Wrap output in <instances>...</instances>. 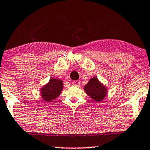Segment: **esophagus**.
<instances>
[{"label": "esophagus", "instance_id": "obj_1", "mask_svg": "<svg viewBox=\"0 0 150 150\" xmlns=\"http://www.w3.org/2000/svg\"><path fill=\"white\" fill-rule=\"evenodd\" d=\"M72 83H73V85L79 86L80 84V80H75V81H73V82Z\"/></svg>", "mask_w": 150, "mask_h": 150}]
</instances>
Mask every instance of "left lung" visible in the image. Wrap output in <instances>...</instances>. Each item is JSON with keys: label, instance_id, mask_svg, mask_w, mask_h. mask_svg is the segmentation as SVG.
I'll list each match as a JSON object with an SVG mask.
<instances>
[{"label": "left lung", "instance_id": "1", "mask_svg": "<svg viewBox=\"0 0 150 150\" xmlns=\"http://www.w3.org/2000/svg\"><path fill=\"white\" fill-rule=\"evenodd\" d=\"M86 94L96 102H101L108 94V89L97 77H93L84 86Z\"/></svg>", "mask_w": 150, "mask_h": 150}]
</instances>
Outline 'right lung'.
<instances>
[{"instance_id": "add662e5", "label": "right lung", "mask_w": 150, "mask_h": 150, "mask_svg": "<svg viewBox=\"0 0 150 150\" xmlns=\"http://www.w3.org/2000/svg\"><path fill=\"white\" fill-rule=\"evenodd\" d=\"M64 88L63 80L52 77L46 84L41 88L40 93L43 100L45 102H51L59 96Z\"/></svg>"}]
</instances>
